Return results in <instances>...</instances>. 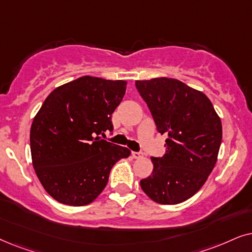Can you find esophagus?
Wrapping results in <instances>:
<instances>
[{
  "mask_svg": "<svg viewBox=\"0 0 252 252\" xmlns=\"http://www.w3.org/2000/svg\"><path fill=\"white\" fill-rule=\"evenodd\" d=\"M131 156H132L133 159H139V158L143 157V153H140V152H131Z\"/></svg>",
  "mask_w": 252,
  "mask_h": 252,
  "instance_id": "34e87169",
  "label": "esophagus"
}]
</instances>
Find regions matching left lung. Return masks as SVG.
Instances as JSON below:
<instances>
[{
	"label": "left lung",
	"instance_id": "1",
	"mask_svg": "<svg viewBox=\"0 0 252 252\" xmlns=\"http://www.w3.org/2000/svg\"><path fill=\"white\" fill-rule=\"evenodd\" d=\"M157 130L166 135V153L152 157L153 172L140 187L158 204L174 205L189 199L206 182L216 166L222 126L203 92L177 79L136 80Z\"/></svg>",
	"mask_w": 252,
	"mask_h": 252
}]
</instances>
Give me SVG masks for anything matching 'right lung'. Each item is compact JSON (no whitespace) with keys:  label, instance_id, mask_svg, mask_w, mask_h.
<instances>
[{"label":"right lung","instance_id":"add662e5","mask_svg":"<svg viewBox=\"0 0 252 252\" xmlns=\"http://www.w3.org/2000/svg\"><path fill=\"white\" fill-rule=\"evenodd\" d=\"M126 82L84 76L56 87L33 120L32 162L54 199L71 206L92 203L105 189L110 169L130 156L126 147L100 139L113 131L112 114Z\"/></svg>","mask_w":252,"mask_h":252}]
</instances>
